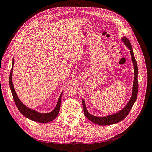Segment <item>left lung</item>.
<instances>
[{
	"label": "left lung",
	"instance_id": "obj_1",
	"mask_svg": "<svg viewBox=\"0 0 152 152\" xmlns=\"http://www.w3.org/2000/svg\"><path fill=\"white\" fill-rule=\"evenodd\" d=\"M122 41L125 44L126 46L130 49V53L131 55V59L133 63V65H134V84H133L132 87V94L131 98V99L126 106L124 107L121 111L119 112L115 113L112 115H108L107 117H96L94 115H92L88 112H87L85 102L84 99H82V107H83L84 112L86 117L89 119V121L93 122L94 124H98V125L101 126H107V125H111V124H116L119 122L122 121L123 119L125 118L127 115L129 113L130 110H131L133 104H134L136 100L137 99V92H138V81H137V73H138V68H137V62L134 58V53L132 51V48L131 46V44L130 43V41L126 37H124L122 38Z\"/></svg>",
	"mask_w": 152,
	"mask_h": 152
}]
</instances>
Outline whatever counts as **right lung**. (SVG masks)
Masks as SVG:
<instances>
[{"instance_id":"add662e5","label":"right lung","mask_w":152,"mask_h":152,"mask_svg":"<svg viewBox=\"0 0 152 152\" xmlns=\"http://www.w3.org/2000/svg\"><path fill=\"white\" fill-rule=\"evenodd\" d=\"M13 65H14V59H12V66L11 70L10 76V86L11 91L13 96L14 101H15V103L16 105L17 108H18V110H19V111L21 112L22 115H23L25 117L35 122H40V123H48L49 122H50L53 120H54V119L56 118L59 114V108H60L61 97H62V93L61 94L60 96H59L56 107H55V108L53 110L52 112H50L49 113H41L35 111V110H31L28 107H26L25 105H24L21 103L20 99L18 98V96L15 91V89H14V86L12 84V81Z\"/></svg>"}]
</instances>
